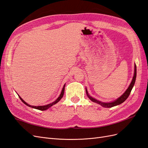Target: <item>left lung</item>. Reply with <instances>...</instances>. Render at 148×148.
Masks as SVG:
<instances>
[{
  "label": "left lung",
  "instance_id": "obj_1",
  "mask_svg": "<svg viewBox=\"0 0 148 148\" xmlns=\"http://www.w3.org/2000/svg\"><path fill=\"white\" fill-rule=\"evenodd\" d=\"M136 78V65H135V72H134V76H133V78L132 79V81L130 84V86H128V88H127V90L125 91V92L123 94V95L121 96L120 97H119L117 99H116L115 101H114L113 102H102L97 101L96 99H95V98H93V97H92L91 96H90L89 95V94H88V92L87 91V89H86V95H87L88 97L89 98V99H90L91 101H92L94 102L97 103V104H100L102 107H107V108H109V107H112L114 106H117V105H119L120 104H122V103H123L128 97L130 94V92L132 91V88H133V87L134 86V84H135Z\"/></svg>",
  "mask_w": 148,
  "mask_h": 148
}]
</instances>
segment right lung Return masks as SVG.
Listing matches in <instances>:
<instances>
[{"label":"right lung","mask_w":148,"mask_h":148,"mask_svg":"<svg viewBox=\"0 0 148 148\" xmlns=\"http://www.w3.org/2000/svg\"><path fill=\"white\" fill-rule=\"evenodd\" d=\"M65 84H64V87H63V88H62V92H61V94L60 95V96H59V97L57 98V99L55 101H53V102H52V103H51V104H47V105H46V106H31V105H29L28 103H26L24 100H23V99H22V98L18 95V96H19V97H20V99H21V101L23 102L25 104H26V106H29V107H32V108H34V109H38V110H47V109H48L49 107H51V106H52L53 105H54V104H56V103H57L58 102H59L62 98V97H63V96H64V90H65Z\"/></svg>","instance_id":"right-lung-1"}]
</instances>
